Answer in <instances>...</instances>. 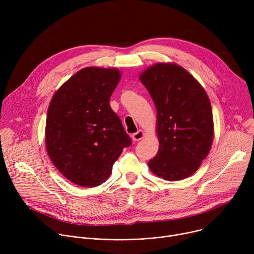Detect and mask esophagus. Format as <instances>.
Here are the masks:
<instances>
[{
    "mask_svg": "<svg viewBox=\"0 0 254 254\" xmlns=\"http://www.w3.org/2000/svg\"><path fill=\"white\" fill-rule=\"evenodd\" d=\"M143 135H144L143 131H142L141 129H139V130H137L136 132H134V133L131 135V137H132V140H133V141H137V140L141 139V138L143 137Z\"/></svg>",
    "mask_w": 254,
    "mask_h": 254,
    "instance_id": "34e87169",
    "label": "esophagus"
}]
</instances>
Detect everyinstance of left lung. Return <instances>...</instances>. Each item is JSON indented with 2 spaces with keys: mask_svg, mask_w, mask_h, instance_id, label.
Wrapping results in <instances>:
<instances>
[{
  "mask_svg": "<svg viewBox=\"0 0 254 254\" xmlns=\"http://www.w3.org/2000/svg\"><path fill=\"white\" fill-rule=\"evenodd\" d=\"M157 110L159 151L148 163L167 181L192 176L208 156L214 136L212 108L201 84L175 63H157L139 75Z\"/></svg>",
  "mask_w": 254,
  "mask_h": 254,
  "instance_id": "obj_1",
  "label": "left lung"
}]
</instances>
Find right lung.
Returning a JSON list of instances; mask_svg holds the SVG:
<instances>
[{
    "mask_svg": "<svg viewBox=\"0 0 254 254\" xmlns=\"http://www.w3.org/2000/svg\"><path fill=\"white\" fill-rule=\"evenodd\" d=\"M121 77L116 68H83L50 101L46 150L58 171L78 186L105 182L123 150L131 144L110 104Z\"/></svg>",
    "mask_w": 254,
    "mask_h": 254,
    "instance_id": "1",
    "label": "right lung"
}]
</instances>
